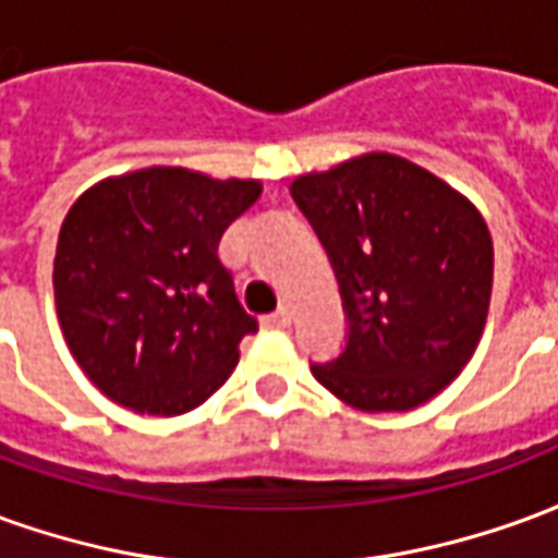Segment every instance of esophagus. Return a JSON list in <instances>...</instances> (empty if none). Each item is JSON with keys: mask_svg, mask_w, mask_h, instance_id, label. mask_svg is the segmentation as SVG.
Wrapping results in <instances>:
<instances>
[{"mask_svg": "<svg viewBox=\"0 0 558 558\" xmlns=\"http://www.w3.org/2000/svg\"><path fill=\"white\" fill-rule=\"evenodd\" d=\"M266 323H268V326H275V328H287L292 323V311H290V307H278L275 314L266 316Z\"/></svg>", "mask_w": 558, "mask_h": 558, "instance_id": "esophagus-1", "label": "esophagus"}]
</instances>
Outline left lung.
<instances>
[{"instance_id":"left-lung-1","label":"left lung","mask_w":558,"mask_h":558,"mask_svg":"<svg viewBox=\"0 0 558 558\" xmlns=\"http://www.w3.org/2000/svg\"><path fill=\"white\" fill-rule=\"evenodd\" d=\"M292 199L335 268L347 343L316 383L364 412H407L454 379L478 347L493 242L478 208L386 151L299 175Z\"/></svg>"}]
</instances>
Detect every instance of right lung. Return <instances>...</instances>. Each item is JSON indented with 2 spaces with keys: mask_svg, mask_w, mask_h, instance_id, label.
<instances>
[{
  "mask_svg": "<svg viewBox=\"0 0 558 558\" xmlns=\"http://www.w3.org/2000/svg\"><path fill=\"white\" fill-rule=\"evenodd\" d=\"M259 191L148 167L71 206L56 244V311L83 374L119 407L182 415L227 383L256 319L218 244Z\"/></svg>",
  "mask_w": 558,
  "mask_h": 558,
  "instance_id": "right-lung-1",
  "label": "right lung"
}]
</instances>
